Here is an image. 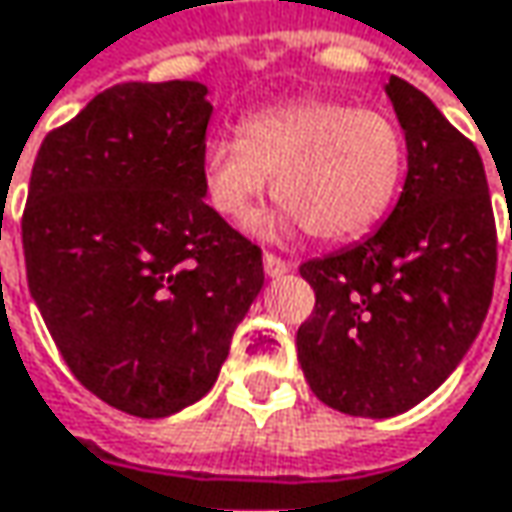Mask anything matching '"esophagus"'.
I'll list each match as a JSON object with an SVG mask.
<instances>
[{
    "instance_id": "34e87169",
    "label": "esophagus",
    "mask_w": 512,
    "mask_h": 512,
    "mask_svg": "<svg viewBox=\"0 0 512 512\" xmlns=\"http://www.w3.org/2000/svg\"><path fill=\"white\" fill-rule=\"evenodd\" d=\"M263 269H266V275H269V278H281V275H287V272L293 269V263H287L284 257L266 252V255H263Z\"/></svg>"
}]
</instances>
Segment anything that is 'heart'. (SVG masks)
Listing matches in <instances>:
<instances>
[{
  "mask_svg": "<svg viewBox=\"0 0 512 512\" xmlns=\"http://www.w3.org/2000/svg\"><path fill=\"white\" fill-rule=\"evenodd\" d=\"M210 208L246 222L269 178L281 205L263 231L307 228L319 243H346L378 225L401 190L407 146L393 119L334 99H290L252 111L237 134L202 149Z\"/></svg>",
  "mask_w": 512,
  "mask_h": 512,
  "instance_id": "1",
  "label": "heart"
}]
</instances>
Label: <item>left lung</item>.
Listing matches in <instances>:
<instances>
[{"instance_id":"8db88e82","label":"left lung","mask_w":512,"mask_h":512,"mask_svg":"<svg viewBox=\"0 0 512 512\" xmlns=\"http://www.w3.org/2000/svg\"><path fill=\"white\" fill-rule=\"evenodd\" d=\"M407 178L363 243L302 263L316 304L296 334L304 378L328 407L387 419L434 393L475 343L495 284L484 161L440 108L390 75ZM512 237V234H510Z\"/></svg>"}]
</instances>
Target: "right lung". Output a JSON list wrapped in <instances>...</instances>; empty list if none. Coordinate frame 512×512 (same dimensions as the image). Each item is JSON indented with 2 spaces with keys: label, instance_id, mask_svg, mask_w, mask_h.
<instances>
[{
  "label": "right lung",
  "instance_id": "1",
  "mask_svg": "<svg viewBox=\"0 0 512 512\" xmlns=\"http://www.w3.org/2000/svg\"><path fill=\"white\" fill-rule=\"evenodd\" d=\"M199 81L117 84L46 134L23 210L31 299L72 375L163 419L216 384L263 257L205 205Z\"/></svg>",
  "mask_w": 512,
  "mask_h": 512
}]
</instances>
